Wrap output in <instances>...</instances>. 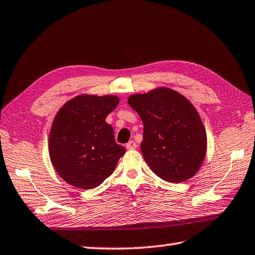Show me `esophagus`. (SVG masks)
I'll list each match as a JSON object with an SVG mask.
<instances>
[{
  "label": "esophagus",
  "mask_w": 255,
  "mask_h": 255,
  "mask_svg": "<svg viewBox=\"0 0 255 255\" xmlns=\"http://www.w3.org/2000/svg\"><path fill=\"white\" fill-rule=\"evenodd\" d=\"M126 148L129 149V150H132V149H136L137 148V143L134 142V141H132V140H130L126 144Z\"/></svg>",
  "instance_id": "1"
}]
</instances>
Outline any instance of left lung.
Wrapping results in <instances>:
<instances>
[{
    "mask_svg": "<svg viewBox=\"0 0 255 255\" xmlns=\"http://www.w3.org/2000/svg\"><path fill=\"white\" fill-rule=\"evenodd\" d=\"M128 104L140 116L144 161L164 181L192 178L206 157L207 134L192 104L170 88L134 94Z\"/></svg>",
    "mask_w": 255,
    "mask_h": 255,
    "instance_id": "1",
    "label": "left lung"
}]
</instances>
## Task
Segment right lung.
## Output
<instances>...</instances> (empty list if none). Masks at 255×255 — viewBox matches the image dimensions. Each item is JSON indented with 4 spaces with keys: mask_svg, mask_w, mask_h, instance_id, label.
<instances>
[{
    "mask_svg": "<svg viewBox=\"0 0 255 255\" xmlns=\"http://www.w3.org/2000/svg\"><path fill=\"white\" fill-rule=\"evenodd\" d=\"M119 103L113 95H81L59 109L49 132V156L55 170L67 183L93 189L114 172L126 152L115 141L106 117Z\"/></svg>",
    "mask_w": 255,
    "mask_h": 255,
    "instance_id": "1",
    "label": "right lung"
}]
</instances>
